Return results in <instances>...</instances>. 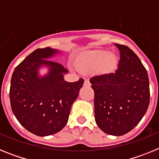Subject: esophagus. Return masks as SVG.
<instances>
[{
    "label": "esophagus",
    "mask_w": 159,
    "mask_h": 159,
    "mask_svg": "<svg viewBox=\"0 0 159 159\" xmlns=\"http://www.w3.org/2000/svg\"><path fill=\"white\" fill-rule=\"evenodd\" d=\"M84 86L89 87V86H91V84H90V82L88 80H84Z\"/></svg>",
    "instance_id": "1"
}]
</instances>
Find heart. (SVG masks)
<instances>
[{
    "label": "heart",
    "instance_id": "1",
    "mask_svg": "<svg viewBox=\"0 0 159 159\" xmlns=\"http://www.w3.org/2000/svg\"><path fill=\"white\" fill-rule=\"evenodd\" d=\"M118 65V58L115 53L104 50L88 52L80 57L76 67L81 72H92L105 75L115 71Z\"/></svg>",
    "mask_w": 159,
    "mask_h": 159
}]
</instances>
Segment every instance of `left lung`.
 Wrapping results in <instances>:
<instances>
[{
    "label": "left lung",
    "instance_id": "8db88e82",
    "mask_svg": "<svg viewBox=\"0 0 159 159\" xmlns=\"http://www.w3.org/2000/svg\"><path fill=\"white\" fill-rule=\"evenodd\" d=\"M120 53L114 73L92 77L95 119L111 135L121 136L135 127L150 102L148 74L137 55L128 47L116 44Z\"/></svg>",
    "mask_w": 159,
    "mask_h": 159
}]
</instances>
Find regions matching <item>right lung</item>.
Here are the masks:
<instances>
[{"mask_svg":"<svg viewBox=\"0 0 159 159\" xmlns=\"http://www.w3.org/2000/svg\"><path fill=\"white\" fill-rule=\"evenodd\" d=\"M60 52L49 47L36 49L15 68L11 79L9 97L14 116L26 130L41 137L64 128L84 84L83 79L64 80L68 71L48 60ZM43 68L47 72L41 75Z\"/></svg>","mask_w":159,"mask_h":159,"instance_id":"add662e5","label":"right lung"}]
</instances>
